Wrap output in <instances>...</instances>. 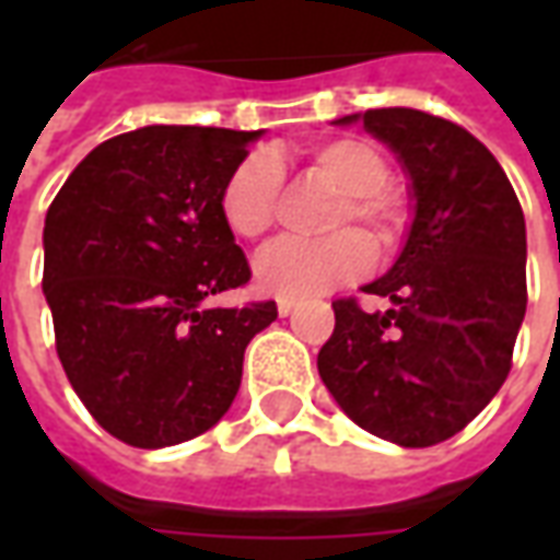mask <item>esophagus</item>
Here are the masks:
<instances>
[{"instance_id":"obj_1","label":"esophagus","mask_w":560,"mask_h":560,"mask_svg":"<svg viewBox=\"0 0 560 560\" xmlns=\"http://www.w3.org/2000/svg\"><path fill=\"white\" fill-rule=\"evenodd\" d=\"M293 305H296V303H293V300H279V315H281V317H288V315H291V312H293Z\"/></svg>"}]
</instances>
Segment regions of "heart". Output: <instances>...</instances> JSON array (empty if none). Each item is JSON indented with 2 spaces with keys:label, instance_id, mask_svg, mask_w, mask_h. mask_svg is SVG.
Wrapping results in <instances>:
<instances>
[{
  "label": "heart",
  "instance_id": "b5f03b06",
  "mask_svg": "<svg viewBox=\"0 0 560 560\" xmlns=\"http://www.w3.org/2000/svg\"><path fill=\"white\" fill-rule=\"evenodd\" d=\"M305 176L339 191L327 219V240H276L255 260L257 291L281 300H305L363 279L375 252L399 248L408 231V203L387 188L389 164L384 152L363 138H336L320 143L305 159ZM284 173L272 152L245 155L221 185L219 209L228 231L240 240H260L276 224ZM360 223L366 235L348 232Z\"/></svg>",
  "mask_w": 560,
  "mask_h": 560
}]
</instances>
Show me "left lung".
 I'll return each instance as SVG.
<instances>
[{
	"label": "left lung",
	"mask_w": 560,
	"mask_h": 560,
	"mask_svg": "<svg viewBox=\"0 0 560 560\" xmlns=\"http://www.w3.org/2000/svg\"><path fill=\"white\" fill-rule=\"evenodd\" d=\"M363 126L399 152L417 212L399 260L363 288L393 305L336 300L317 372L360 429L432 446L462 432L510 375L528 305L525 215L504 167L456 122L381 107Z\"/></svg>",
	"instance_id": "8db88e82"
}]
</instances>
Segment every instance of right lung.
I'll use <instances>...</instances> for the list:
<instances>
[{"label":"right lung","instance_id":"1","mask_svg":"<svg viewBox=\"0 0 560 560\" xmlns=\"http://www.w3.org/2000/svg\"><path fill=\"white\" fill-rule=\"evenodd\" d=\"M260 131L147 126L80 161L44 219L56 353L92 420L122 444L191 441L228 413L272 300L209 308L252 267L221 219L228 173Z\"/></svg>","mask_w":560,"mask_h":560}]
</instances>
